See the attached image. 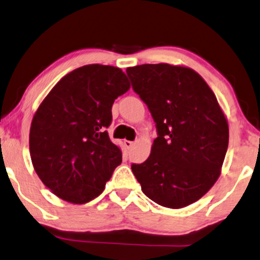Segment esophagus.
I'll return each instance as SVG.
<instances>
[{
  "mask_svg": "<svg viewBox=\"0 0 260 260\" xmlns=\"http://www.w3.org/2000/svg\"><path fill=\"white\" fill-rule=\"evenodd\" d=\"M134 145V143L133 141H129V140H124V146H126L128 150H129V148H132V146Z\"/></svg>",
  "mask_w": 260,
  "mask_h": 260,
  "instance_id": "34e87169",
  "label": "esophagus"
}]
</instances>
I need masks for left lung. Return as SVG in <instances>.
Segmentation results:
<instances>
[{"label":"left lung","instance_id":"left-lung-1","mask_svg":"<svg viewBox=\"0 0 260 260\" xmlns=\"http://www.w3.org/2000/svg\"><path fill=\"white\" fill-rule=\"evenodd\" d=\"M133 90L146 103L158 137L132 171L148 199L179 209L200 200L219 178L228 123L217 100L190 68L144 64L128 68Z\"/></svg>","mask_w":260,"mask_h":260}]
</instances>
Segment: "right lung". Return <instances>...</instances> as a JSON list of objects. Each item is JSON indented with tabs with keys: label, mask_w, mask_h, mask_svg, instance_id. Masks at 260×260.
<instances>
[{
	"label": "right lung",
	"mask_w": 260,
	"mask_h": 260,
	"mask_svg": "<svg viewBox=\"0 0 260 260\" xmlns=\"http://www.w3.org/2000/svg\"><path fill=\"white\" fill-rule=\"evenodd\" d=\"M129 86L119 68L85 65L64 76L41 102L30 124V159L55 196L83 205L105 190L122 161L106 128L114 101Z\"/></svg>",
	"instance_id": "add662e5"
}]
</instances>
